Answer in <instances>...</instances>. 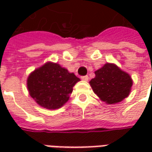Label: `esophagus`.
<instances>
[{"label": "esophagus", "instance_id": "obj_1", "mask_svg": "<svg viewBox=\"0 0 152 152\" xmlns=\"http://www.w3.org/2000/svg\"><path fill=\"white\" fill-rule=\"evenodd\" d=\"M81 78V80H84V81H88V80H89V77H88V76H83L80 77Z\"/></svg>", "mask_w": 152, "mask_h": 152}]
</instances>
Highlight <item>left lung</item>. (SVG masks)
Instances as JSON below:
<instances>
[{
    "mask_svg": "<svg viewBox=\"0 0 152 152\" xmlns=\"http://www.w3.org/2000/svg\"><path fill=\"white\" fill-rule=\"evenodd\" d=\"M95 77L89 81L94 92L107 104L121 102L130 93L131 76L113 63H106L97 70Z\"/></svg>",
    "mask_w": 152,
    "mask_h": 152,
    "instance_id": "1",
    "label": "left lung"
}]
</instances>
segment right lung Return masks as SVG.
Returning <instances> with one entry per match:
<instances>
[{
    "instance_id": "add662e5",
    "label": "right lung",
    "mask_w": 152,
    "mask_h": 152,
    "mask_svg": "<svg viewBox=\"0 0 152 152\" xmlns=\"http://www.w3.org/2000/svg\"><path fill=\"white\" fill-rule=\"evenodd\" d=\"M80 81L59 64L48 62L29 75L28 89L38 105L47 109H58L69 99L73 86Z\"/></svg>"
}]
</instances>
